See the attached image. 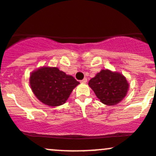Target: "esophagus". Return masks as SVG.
<instances>
[{"label": "esophagus", "instance_id": "esophagus-1", "mask_svg": "<svg viewBox=\"0 0 156 156\" xmlns=\"http://www.w3.org/2000/svg\"><path fill=\"white\" fill-rule=\"evenodd\" d=\"M87 79L85 78H84V79H83V80H81V83H82V84H85V83L87 82Z\"/></svg>", "mask_w": 156, "mask_h": 156}]
</instances>
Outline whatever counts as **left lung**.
<instances>
[{"label":"left lung","mask_w":156,"mask_h":156,"mask_svg":"<svg viewBox=\"0 0 156 156\" xmlns=\"http://www.w3.org/2000/svg\"><path fill=\"white\" fill-rule=\"evenodd\" d=\"M88 85L105 105L119 104L127 94L129 84L126 77L117 72L102 69L89 81Z\"/></svg>","instance_id":"1"}]
</instances>
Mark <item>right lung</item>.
Instances as JSON below:
<instances>
[{
  "label": "right lung",
  "mask_w": 156,
  "mask_h": 156,
  "mask_svg": "<svg viewBox=\"0 0 156 156\" xmlns=\"http://www.w3.org/2000/svg\"><path fill=\"white\" fill-rule=\"evenodd\" d=\"M80 83L56 67L43 66L30 73V85L37 99L46 105L58 107L66 102Z\"/></svg>",
  "instance_id": "obj_1"
}]
</instances>
